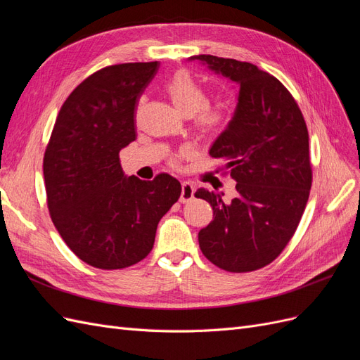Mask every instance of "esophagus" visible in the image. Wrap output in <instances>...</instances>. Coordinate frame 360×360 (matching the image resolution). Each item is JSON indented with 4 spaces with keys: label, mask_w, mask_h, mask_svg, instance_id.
I'll list each match as a JSON object with an SVG mask.
<instances>
[{
    "label": "esophagus",
    "mask_w": 360,
    "mask_h": 360,
    "mask_svg": "<svg viewBox=\"0 0 360 360\" xmlns=\"http://www.w3.org/2000/svg\"><path fill=\"white\" fill-rule=\"evenodd\" d=\"M195 186L191 181H183L181 183V193H180V201L181 202H189L193 200Z\"/></svg>",
    "instance_id": "esophagus-1"
}]
</instances>
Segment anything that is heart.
I'll use <instances>...</instances> for the list:
<instances>
[{"label": "heart", "instance_id": "heart-1", "mask_svg": "<svg viewBox=\"0 0 360 360\" xmlns=\"http://www.w3.org/2000/svg\"><path fill=\"white\" fill-rule=\"evenodd\" d=\"M165 90L176 110L186 117L197 115L198 126L207 132H216L230 122V110L225 105L207 106L205 91L186 72L174 75Z\"/></svg>", "mask_w": 360, "mask_h": 360}]
</instances>
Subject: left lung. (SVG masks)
Wrapping results in <instances>:
<instances>
[{
	"instance_id": "8db88e82",
	"label": "left lung",
	"mask_w": 360,
	"mask_h": 360,
	"mask_svg": "<svg viewBox=\"0 0 360 360\" xmlns=\"http://www.w3.org/2000/svg\"><path fill=\"white\" fill-rule=\"evenodd\" d=\"M189 61L237 85L230 123L210 156L225 162L237 183L231 202L200 188L213 221L198 233L205 258L226 271H252L287 246L309 198L312 169L307 123L296 101L275 76L233 58L193 56Z\"/></svg>"
}]
</instances>
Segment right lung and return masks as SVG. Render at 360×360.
<instances>
[{"label":"right lung","instance_id":"right-lung-1","mask_svg":"<svg viewBox=\"0 0 360 360\" xmlns=\"http://www.w3.org/2000/svg\"><path fill=\"white\" fill-rule=\"evenodd\" d=\"M159 63L105 68L63 103L43 159L48 209L63 240L84 263L124 269L146 258L158 224L180 198L168 174L124 176L120 150L136 138L135 106Z\"/></svg>","mask_w":360,"mask_h":360}]
</instances>
